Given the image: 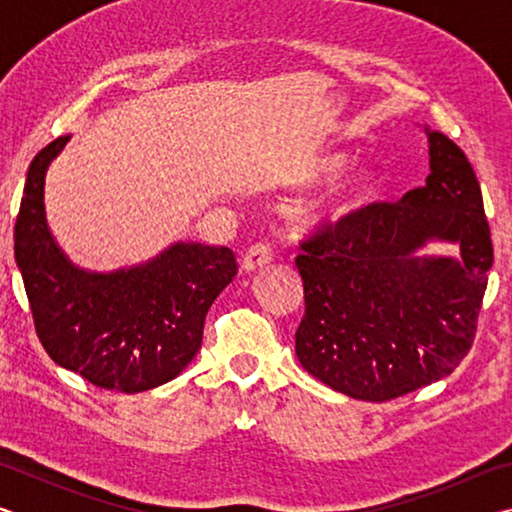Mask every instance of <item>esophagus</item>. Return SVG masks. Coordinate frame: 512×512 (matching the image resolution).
I'll use <instances>...</instances> for the list:
<instances>
[{"label": "esophagus", "instance_id": "1", "mask_svg": "<svg viewBox=\"0 0 512 512\" xmlns=\"http://www.w3.org/2000/svg\"><path fill=\"white\" fill-rule=\"evenodd\" d=\"M273 259V248L266 244V241H259V244L250 246L246 250L244 259H241V264H244L246 271H257V268H262L266 264H271Z\"/></svg>", "mask_w": 512, "mask_h": 512}]
</instances>
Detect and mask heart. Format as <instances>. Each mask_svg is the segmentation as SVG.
<instances>
[{
	"label": "heart",
	"instance_id": "b5f03b06",
	"mask_svg": "<svg viewBox=\"0 0 512 512\" xmlns=\"http://www.w3.org/2000/svg\"><path fill=\"white\" fill-rule=\"evenodd\" d=\"M345 162L343 153H329L318 160L316 171L329 176V173L339 171ZM377 189V173L368 167H359L348 173L339 183H334L325 194L318 196V201L309 207L311 221H339L350 212L359 210L366 205Z\"/></svg>",
	"mask_w": 512,
	"mask_h": 512
}]
</instances>
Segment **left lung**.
Listing matches in <instances>:
<instances>
[{
    "label": "left lung",
    "mask_w": 512,
    "mask_h": 512,
    "mask_svg": "<svg viewBox=\"0 0 512 512\" xmlns=\"http://www.w3.org/2000/svg\"><path fill=\"white\" fill-rule=\"evenodd\" d=\"M424 131L427 185L325 225L296 257L298 361L354 400H395L452 375L474 341L492 268L481 187L447 135ZM429 240L456 243L459 257L415 256Z\"/></svg>",
    "instance_id": "1"
}]
</instances>
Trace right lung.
<instances>
[{
    "instance_id": "add662e5",
    "label": "right lung",
    "mask_w": 512,
    "mask_h": 512,
    "mask_svg": "<svg viewBox=\"0 0 512 512\" xmlns=\"http://www.w3.org/2000/svg\"><path fill=\"white\" fill-rule=\"evenodd\" d=\"M72 135L33 158L15 221V262L42 348L90 384L142 393L178 377L203 343L207 309L237 275L235 253L194 241L131 268L69 262L45 214V176Z\"/></svg>"
}]
</instances>
